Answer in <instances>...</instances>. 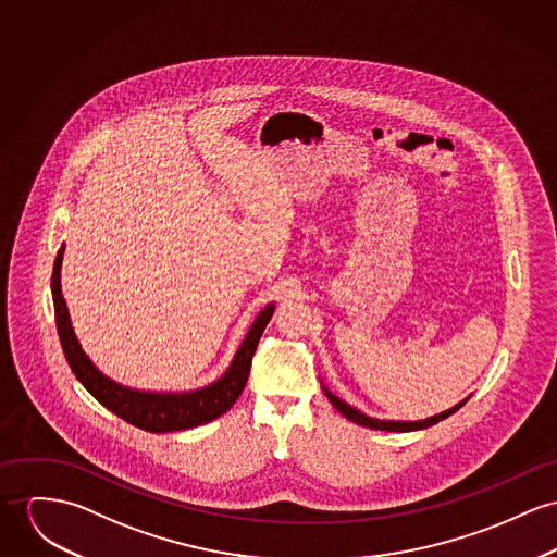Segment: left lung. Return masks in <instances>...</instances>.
<instances>
[{"label": "left lung", "instance_id": "left-lung-1", "mask_svg": "<svg viewBox=\"0 0 557 557\" xmlns=\"http://www.w3.org/2000/svg\"><path fill=\"white\" fill-rule=\"evenodd\" d=\"M322 389H324V394L329 396V400L333 403V407L345 416L349 422H354V424H358V426H364V429H373V430H387V432H411V430H424L430 429V426H434L436 422H441V420H445V418H449L451 413H456L469 398H465V400H460L458 405H454L451 409H447V411H443V413H438V416H432V418H426V420H418V422H400V420H377V418H369L367 413H362V411H358L356 407H351V405H347L345 400H342L339 396H335L326 385L322 384Z\"/></svg>", "mask_w": 557, "mask_h": 557}]
</instances>
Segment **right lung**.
<instances>
[{
    "instance_id": "add662e5",
    "label": "right lung",
    "mask_w": 557,
    "mask_h": 557,
    "mask_svg": "<svg viewBox=\"0 0 557 557\" xmlns=\"http://www.w3.org/2000/svg\"><path fill=\"white\" fill-rule=\"evenodd\" d=\"M63 252L65 244L57 252L54 267H52V302H54V320H57V333L61 339L63 354L76 375V380L85 385L86 389L112 413H116L121 420L137 429L146 432H175V430L195 429L201 424H208L222 413H226L239 394L244 392L250 367H252V356L257 351L258 339L262 331L267 329L275 302H269L260 313L257 320L252 322L248 335L235 351L228 369L220 380L214 384L190 389V392H146V389H135L127 385L119 384L103 375L92 360L88 358L78 342L70 311L61 293V262H63Z\"/></svg>"
}]
</instances>
